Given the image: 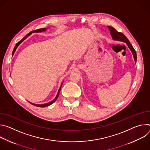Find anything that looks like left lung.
<instances>
[{"instance_id": "left-lung-1", "label": "left lung", "mask_w": 150, "mask_h": 150, "mask_svg": "<svg viewBox=\"0 0 150 150\" xmlns=\"http://www.w3.org/2000/svg\"><path fill=\"white\" fill-rule=\"evenodd\" d=\"M108 28L110 30V34H111V36L112 37V38L114 40H116V41H121L122 42H125V43L127 45V46H128V47L129 48V49L131 50V51L132 52V54L134 56V60L135 62H137V53H136V52L135 50V49H134L132 45L130 43V42L129 41V40H128L127 38V37L123 34H122V33H120V32H118L117 31H116L114 28L112 27H110V26H108Z\"/></svg>"}]
</instances>
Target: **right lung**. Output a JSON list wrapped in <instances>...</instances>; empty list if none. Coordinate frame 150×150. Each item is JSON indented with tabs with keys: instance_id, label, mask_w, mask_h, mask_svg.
Masks as SVG:
<instances>
[{
	"instance_id": "right-lung-1",
	"label": "right lung",
	"mask_w": 150,
	"mask_h": 150,
	"mask_svg": "<svg viewBox=\"0 0 150 150\" xmlns=\"http://www.w3.org/2000/svg\"><path fill=\"white\" fill-rule=\"evenodd\" d=\"M47 29L46 28H40V29H38V30H34V31H31L30 33H28V34H27L23 39H21L19 41H18L17 43L16 44V45H15V47H14V49H13V52H12V56L13 55V54H14V53H15V50H16V49H17V47H18V46L21 43V42H22L24 40H25L29 35H30L33 33H40V32H42V31H45ZM63 82L62 83V84H61V85H60V88H59V90H58V92H57V95H56V97H55V98L53 100H52V101H50V102H49V103H46V104H33V103H31V102H30V101H28L29 103H30L31 104H32L33 105H35V106H37V107H40V108H45V107H47V106H48V105H51L52 104H53L54 102H55L56 101V100L57 99V98H58V97H59V93H60V89H61V87H62V84H63Z\"/></svg>"
}]
</instances>
